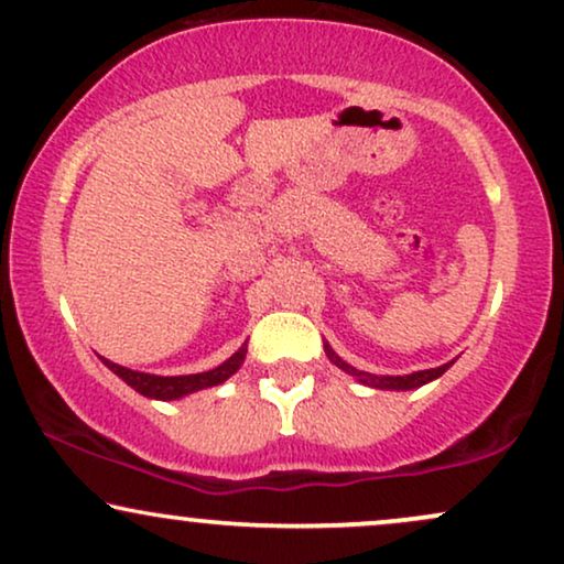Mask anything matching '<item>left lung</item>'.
<instances>
[{
    "label": "left lung",
    "mask_w": 564,
    "mask_h": 564,
    "mask_svg": "<svg viewBox=\"0 0 564 564\" xmlns=\"http://www.w3.org/2000/svg\"><path fill=\"white\" fill-rule=\"evenodd\" d=\"M325 354L335 367L344 369L346 375H351L356 382L367 384V388H377V390H416V388H422V384L437 380V377L445 375L455 361L453 359V361H447V365H442V367L422 369V372H411V375H372V372H361V369H356V367L348 365V361L340 359V356L333 351L330 344H325Z\"/></svg>",
    "instance_id": "left-lung-1"
}]
</instances>
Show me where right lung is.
<instances>
[{"label":"right lung","instance_id":"add662e5","mask_svg":"<svg viewBox=\"0 0 564 564\" xmlns=\"http://www.w3.org/2000/svg\"><path fill=\"white\" fill-rule=\"evenodd\" d=\"M247 356V344H241L237 354H231L224 365L216 369H208V372L197 375H176V377H163V375H148L138 372V369H127L122 365H113V361L104 359L101 361L111 369L119 380H124L132 390H138L140 395L155 398V401H180V398H187L189 393H197V390L216 388V384L226 382L234 372H239V367L245 365Z\"/></svg>","mask_w":564,"mask_h":564}]
</instances>
